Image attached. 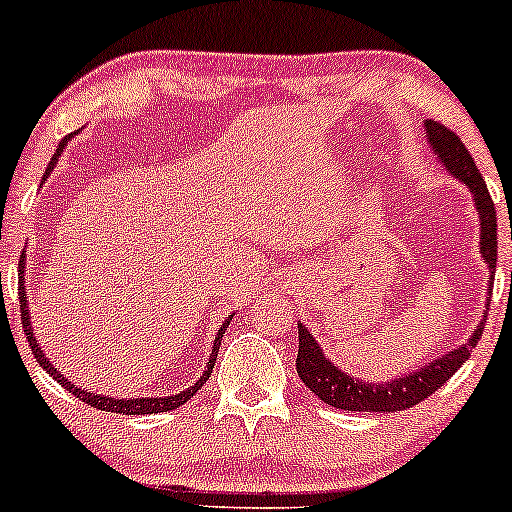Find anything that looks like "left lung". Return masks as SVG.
I'll return each instance as SVG.
<instances>
[{
	"label": "left lung",
	"instance_id": "8db88e82",
	"mask_svg": "<svg viewBox=\"0 0 512 512\" xmlns=\"http://www.w3.org/2000/svg\"><path fill=\"white\" fill-rule=\"evenodd\" d=\"M424 127L428 144H431V149L438 154L445 170H448L452 178L464 182L467 190L472 192L474 207L479 211V250L484 262L489 264V279L493 284V274H496L498 262V219L496 207H493V199L489 195V187H486L477 163L472 161V156L464 149V144L460 142V137H457L455 132H450L448 127L440 125L436 120H426ZM486 301H491V298H486ZM481 334H484V320H481L477 330L472 332L469 342H464L462 346H457V349L436 358V361H431L428 366L416 368L414 373L402 375V378L387 380V383H366V380L346 375L344 370L334 366L330 358L325 356L322 346L315 342L313 334L298 322L296 370L305 387H310V390H313L322 402L330 404V407L344 411H402L424 402V399L431 397L438 387H443L445 380H450L452 375L464 366V361L472 356V349L477 346Z\"/></svg>",
	"mask_w": 512,
	"mask_h": 512
}]
</instances>
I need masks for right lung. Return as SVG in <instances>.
Segmentation results:
<instances>
[{
    "instance_id": "add662e5",
    "label": "right lung",
    "mask_w": 512,
    "mask_h": 512,
    "mask_svg": "<svg viewBox=\"0 0 512 512\" xmlns=\"http://www.w3.org/2000/svg\"><path fill=\"white\" fill-rule=\"evenodd\" d=\"M74 134H79V129H76ZM74 134H69V137H64L62 142H60V146H57L55 156H52V161L48 163V170H45L43 180L48 178V175L52 173V168L57 166V158L62 156V149H64V146H67V142H69V139L74 137ZM21 257H26V255H21ZM23 267H26V262L21 260V264H19V272H21V276H19L21 325H23V332H26L28 344H31V351H33L35 361H38L40 366H43V370H48V373L52 375V380H57V383H60L62 387H67V390L72 392L74 397H79L81 402L91 404V407H96V409H101V411H113V414H127V416H129V414H161V411H170V409H178V407H182V404H185L187 399H190L192 395H195L197 390H202V385L207 383V380H209L211 370H214V363H216V354H219L221 337H223V334H226V327H228V322H231V317H233V315L228 317V320H223L221 330L216 332L214 346H211V356H209L207 368H204V373L199 375V380H197L195 385H190V387H187V390L178 392V395H170V397H132V399H115V397L96 395V392H86L84 387H76V385L72 383V380L64 378V375L60 373V370H57L55 366H52L50 358L43 354V349H40V344L35 342V337H33V327H31V313H28V301H26V286H23Z\"/></svg>"
}]
</instances>
